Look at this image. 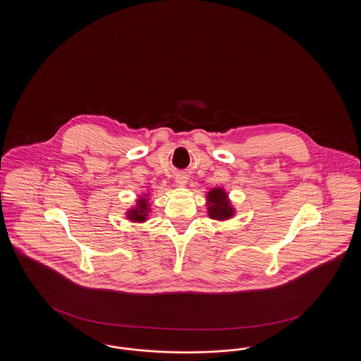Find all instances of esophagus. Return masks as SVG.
I'll return each mask as SVG.
<instances>
[{
    "instance_id": "34e87169",
    "label": "esophagus",
    "mask_w": 361,
    "mask_h": 361,
    "mask_svg": "<svg viewBox=\"0 0 361 361\" xmlns=\"http://www.w3.org/2000/svg\"><path fill=\"white\" fill-rule=\"evenodd\" d=\"M187 183H188V177L185 174H177L176 176V184L177 185L184 187V185H187Z\"/></svg>"
}]
</instances>
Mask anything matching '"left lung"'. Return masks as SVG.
Returning a JSON list of instances; mask_svg holds the SVG:
<instances>
[{"label": "left lung", "instance_id": "left-lung-1", "mask_svg": "<svg viewBox=\"0 0 361 361\" xmlns=\"http://www.w3.org/2000/svg\"><path fill=\"white\" fill-rule=\"evenodd\" d=\"M208 216L215 221H227L234 216L235 209L230 204L228 195L224 188L211 189L207 193Z\"/></svg>", "mask_w": 361, "mask_h": 361}]
</instances>
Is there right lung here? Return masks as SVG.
I'll use <instances>...</instances> for the list:
<instances>
[{
    "mask_svg": "<svg viewBox=\"0 0 361 361\" xmlns=\"http://www.w3.org/2000/svg\"><path fill=\"white\" fill-rule=\"evenodd\" d=\"M149 212H150L149 199H147V195H143V196H140L137 199V206L134 207V208H130L126 212V215H127L128 221L135 222V224H142V222L147 221Z\"/></svg>",
    "mask_w": 361,
    "mask_h": 361,
    "instance_id": "obj_1",
    "label": "right lung"
}]
</instances>
